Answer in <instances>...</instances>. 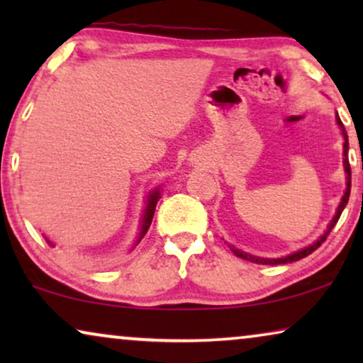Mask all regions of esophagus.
I'll list each match as a JSON object with an SVG mask.
<instances>
[{"mask_svg":"<svg viewBox=\"0 0 363 363\" xmlns=\"http://www.w3.org/2000/svg\"><path fill=\"white\" fill-rule=\"evenodd\" d=\"M190 165H191V167H203V165H205V162H203V158L193 155V157L190 158Z\"/></svg>","mask_w":363,"mask_h":363,"instance_id":"34e87169","label":"esophagus"}]
</instances>
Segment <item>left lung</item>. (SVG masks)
Here are the masks:
<instances>
[{
	"instance_id": "1",
	"label": "left lung",
	"mask_w": 363,
	"mask_h": 363,
	"mask_svg": "<svg viewBox=\"0 0 363 363\" xmlns=\"http://www.w3.org/2000/svg\"><path fill=\"white\" fill-rule=\"evenodd\" d=\"M335 122H337V125H339V128H340L342 137H344V145H342V148H344V152H342V157H344L345 191H344V195H342V198H340V203H339V206H337L334 218H332L329 225H327V230H325L324 233H322V235H320L319 238H317V240H315L314 242H311V245L304 246V247H302V250L294 251V252H291V255L282 256V257H259V256H252V255H250V252L241 251V250H238V247H235V246L228 245V246H230V250L233 251V255L238 256V257H241V259L256 262V264H272V266H274V264H287V262L299 261V259H302V257L309 256L311 252H314V251L317 250V247H319V246L322 245V242L325 241V238L329 236V233L332 231V228H334V226L337 225V221H339V218H340V215H342V211H344L345 205H347V203H349L350 185H352V172H350V165H349V137H347V132H345V128H344V123L340 122V117H339V116H335ZM362 168H363V165H362Z\"/></svg>"
}]
</instances>
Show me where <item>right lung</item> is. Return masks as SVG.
Returning <instances> with one entry per match:
<instances>
[{"label": "right lung", "instance_id": "right-lung-1", "mask_svg": "<svg viewBox=\"0 0 363 363\" xmlns=\"http://www.w3.org/2000/svg\"><path fill=\"white\" fill-rule=\"evenodd\" d=\"M160 198H162V186H157L155 190L148 191V195L145 198V208H143L142 220H140V231H138V238H137V241H135V245H133V247H135L138 242L143 240V236L147 235L148 228H150V225H152L153 215H155V206H157V203H158V200H160ZM46 241H48V245L54 246L52 242L48 240V238H46Z\"/></svg>", "mask_w": 363, "mask_h": 363}]
</instances>
